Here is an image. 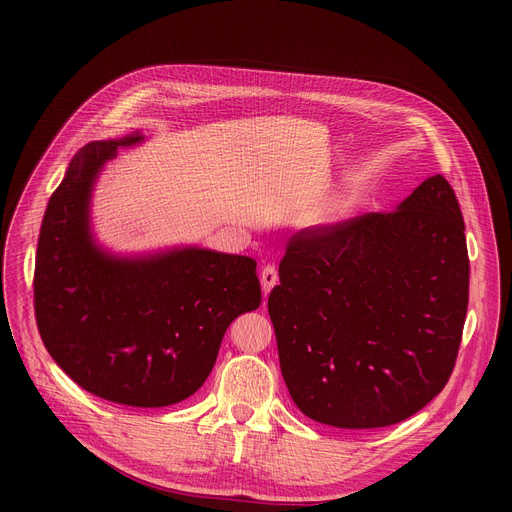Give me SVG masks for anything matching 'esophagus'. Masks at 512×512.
<instances>
[{
  "instance_id": "34e87169",
  "label": "esophagus",
  "mask_w": 512,
  "mask_h": 512,
  "mask_svg": "<svg viewBox=\"0 0 512 512\" xmlns=\"http://www.w3.org/2000/svg\"><path fill=\"white\" fill-rule=\"evenodd\" d=\"M278 284V270L274 265H265L261 270V288L263 294H270V290Z\"/></svg>"
}]
</instances>
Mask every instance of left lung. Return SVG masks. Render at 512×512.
Listing matches in <instances>:
<instances>
[{
	"mask_svg": "<svg viewBox=\"0 0 512 512\" xmlns=\"http://www.w3.org/2000/svg\"><path fill=\"white\" fill-rule=\"evenodd\" d=\"M467 305L465 222L440 174L394 211L294 234L267 301L294 405L342 429L394 425L436 398Z\"/></svg>",
	"mask_w": 512,
	"mask_h": 512,
	"instance_id": "1",
	"label": "left lung"
}]
</instances>
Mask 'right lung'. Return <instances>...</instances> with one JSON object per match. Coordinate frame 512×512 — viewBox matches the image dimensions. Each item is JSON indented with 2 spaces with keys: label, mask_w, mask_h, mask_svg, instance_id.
<instances>
[{
  "label": "right lung",
  "mask_w": 512,
  "mask_h": 512,
  "mask_svg": "<svg viewBox=\"0 0 512 512\" xmlns=\"http://www.w3.org/2000/svg\"><path fill=\"white\" fill-rule=\"evenodd\" d=\"M139 141H95L72 157L43 215L33 292L41 340L64 373L99 398L157 409L203 386L228 326L261 305V286L245 255L188 247L122 259L95 245V178Z\"/></svg>",
  "instance_id": "right-lung-1"
}]
</instances>
